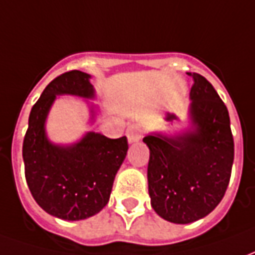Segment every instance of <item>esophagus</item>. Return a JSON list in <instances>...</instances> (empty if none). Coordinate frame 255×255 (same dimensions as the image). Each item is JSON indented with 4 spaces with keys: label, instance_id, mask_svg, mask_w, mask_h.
<instances>
[{
    "label": "esophagus",
    "instance_id": "1",
    "mask_svg": "<svg viewBox=\"0 0 255 255\" xmlns=\"http://www.w3.org/2000/svg\"><path fill=\"white\" fill-rule=\"evenodd\" d=\"M127 138L129 143L138 142L139 139H140V129H139L136 126H131V127H128Z\"/></svg>",
    "mask_w": 255,
    "mask_h": 255
}]
</instances>
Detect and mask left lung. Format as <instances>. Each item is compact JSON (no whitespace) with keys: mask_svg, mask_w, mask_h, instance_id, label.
<instances>
[{"mask_svg":"<svg viewBox=\"0 0 255 255\" xmlns=\"http://www.w3.org/2000/svg\"><path fill=\"white\" fill-rule=\"evenodd\" d=\"M194 80L190 97L192 127L173 138L149 133L147 182L155 213L175 224L208 216L221 202L234 162V138L228 109L202 75Z\"/></svg>","mask_w":255,"mask_h":255,"instance_id":"left-lung-1","label":"left lung"}]
</instances>
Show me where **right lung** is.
<instances>
[{
  "label": "right lung",
  "mask_w": 255,
  "mask_h": 255,
  "mask_svg": "<svg viewBox=\"0 0 255 255\" xmlns=\"http://www.w3.org/2000/svg\"><path fill=\"white\" fill-rule=\"evenodd\" d=\"M90 78L69 71L47 84L31 109L23 142L25 180L32 197L46 213L68 221L89 219L105 208L128 150L126 136L111 139L97 132H87L69 146L47 139L45 123L57 95L94 98Z\"/></svg>",
  "instance_id": "right-lung-1"
}]
</instances>
